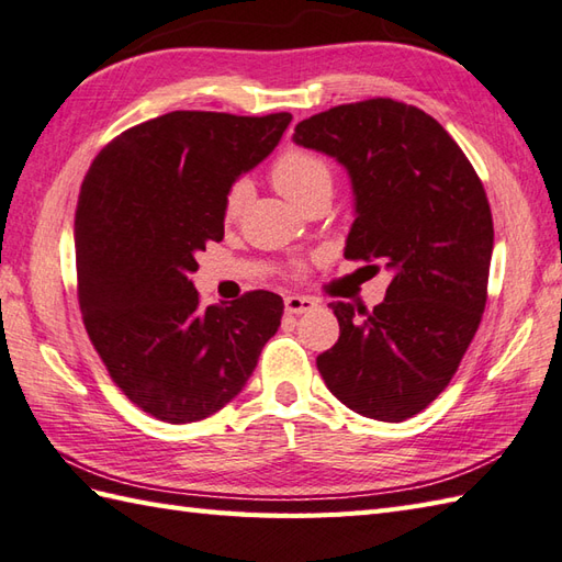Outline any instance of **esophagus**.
Returning <instances> with one entry per match:
<instances>
[{"label": "esophagus", "instance_id": "obj_1", "mask_svg": "<svg viewBox=\"0 0 562 562\" xmlns=\"http://www.w3.org/2000/svg\"><path fill=\"white\" fill-rule=\"evenodd\" d=\"M285 313L289 315H303V313H310L317 305V301H313V297L307 295H285Z\"/></svg>", "mask_w": 562, "mask_h": 562}]
</instances>
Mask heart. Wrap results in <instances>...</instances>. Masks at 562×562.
I'll return each mask as SVG.
<instances>
[{
	"label": "heart",
	"instance_id": "obj_1",
	"mask_svg": "<svg viewBox=\"0 0 562 562\" xmlns=\"http://www.w3.org/2000/svg\"><path fill=\"white\" fill-rule=\"evenodd\" d=\"M271 178H273V184L279 187V192L285 199H291V202L297 206H301L305 199L313 196L315 192H322V190L331 192L329 164L319 154L305 151V148H291V151L279 156V160L271 168ZM247 199H249V182L238 180L228 190L226 206H223V214H226L228 221L240 216Z\"/></svg>",
	"mask_w": 562,
	"mask_h": 562
}]
</instances>
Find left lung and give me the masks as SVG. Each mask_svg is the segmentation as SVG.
<instances>
[{
    "instance_id": "left-lung-1",
    "label": "left lung",
    "mask_w": 562,
    "mask_h": 562,
    "mask_svg": "<svg viewBox=\"0 0 562 562\" xmlns=\"http://www.w3.org/2000/svg\"><path fill=\"white\" fill-rule=\"evenodd\" d=\"M293 142L351 178L344 255L394 273L372 313L331 303L341 334L317 356L319 375L356 414L406 420L450 384L481 324L493 255L483 184L438 120L392 98L319 112Z\"/></svg>"
}]
</instances>
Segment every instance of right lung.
Returning a JSON list of instances; mask_svg holds the SVG:
<instances>
[{"label": "right lung", "mask_w": 562, "mask_h": 562, "mask_svg": "<svg viewBox=\"0 0 562 562\" xmlns=\"http://www.w3.org/2000/svg\"><path fill=\"white\" fill-rule=\"evenodd\" d=\"M291 120L176 110L115 136L86 172L74 218L86 331L112 382L158 420L221 411L281 327V295L202 307L190 277L196 252L223 240L233 182Z\"/></svg>", "instance_id": "add662e5"}]
</instances>
